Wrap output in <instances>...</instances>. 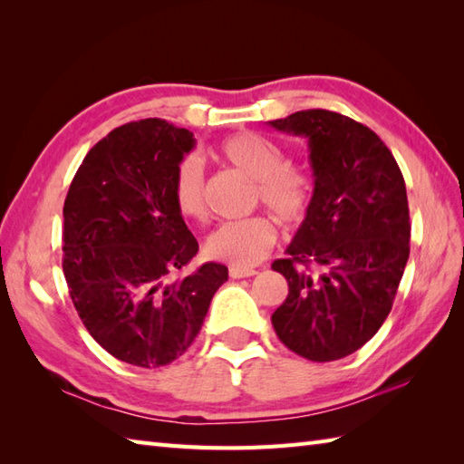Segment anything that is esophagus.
<instances>
[{
    "instance_id": "obj_1",
    "label": "esophagus",
    "mask_w": 464,
    "mask_h": 464,
    "mask_svg": "<svg viewBox=\"0 0 464 464\" xmlns=\"http://www.w3.org/2000/svg\"><path fill=\"white\" fill-rule=\"evenodd\" d=\"M253 275H257V271L251 269V267H231V269H229V277H231V279L253 277Z\"/></svg>"
}]
</instances>
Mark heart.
Listing matches in <instances>:
<instances>
[{
	"label": "heart",
	"mask_w": 464,
	"mask_h": 464,
	"mask_svg": "<svg viewBox=\"0 0 464 464\" xmlns=\"http://www.w3.org/2000/svg\"><path fill=\"white\" fill-rule=\"evenodd\" d=\"M215 157L253 179L255 197L281 221L297 223L307 215L314 189L311 175L291 165L287 153L269 137L253 131L235 133L219 143ZM171 197L185 219H205V177L197 157H185L177 165ZM275 241V223L269 217L255 215L217 227L205 241V255L233 267H249L267 257Z\"/></svg>",
	"instance_id": "b5f03b06"
}]
</instances>
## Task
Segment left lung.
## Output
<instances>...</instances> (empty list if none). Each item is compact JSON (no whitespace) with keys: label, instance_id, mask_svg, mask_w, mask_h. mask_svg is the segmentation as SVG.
I'll use <instances>...</instances> for the list:
<instances>
[{"label":"left lung","instance_id":"1","mask_svg":"<svg viewBox=\"0 0 464 464\" xmlns=\"http://www.w3.org/2000/svg\"><path fill=\"white\" fill-rule=\"evenodd\" d=\"M307 137L313 201L271 267L289 295L271 323L285 347L314 362L347 357L389 317L409 261V201L402 173L367 125L327 110L269 121Z\"/></svg>","mask_w":464,"mask_h":464}]
</instances>
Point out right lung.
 Returning a JSON list of instances; mask_svg holds the SVG:
<instances>
[{
  "mask_svg": "<svg viewBox=\"0 0 464 464\" xmlns=\"http://www.w3.org/2000/svg\"><path fill=\"white\" fill-rule=\"evenodd\" d=\"M195 147L163 120L117 127L77 169L63 205V275L85 329L115 359L143 369L191 347L215 291L229 277L205 263L183 279L199 245L175 209L177 165Z\"/></svg>",
  "mask_w": 464,
  "mask_h": 464,
  "instance_id": "add662e5",
  "label": "right lung"
}]
</instances>
